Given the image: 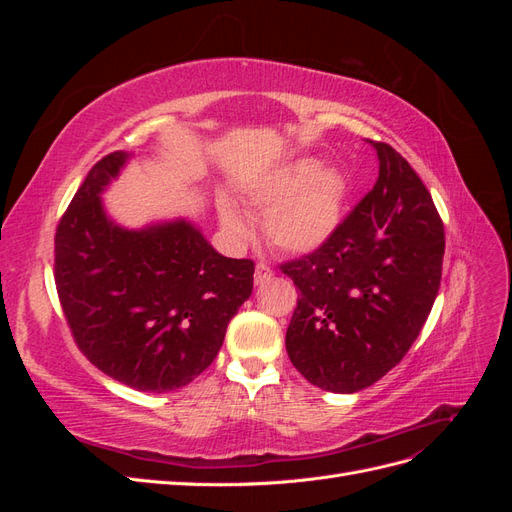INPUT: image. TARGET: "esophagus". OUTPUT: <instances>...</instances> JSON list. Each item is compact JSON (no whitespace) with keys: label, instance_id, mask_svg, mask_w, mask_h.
Returning a JSON list of instances; mask_svg holds the SVG:
<instances>
[{"label":"esophagus","instance_id":"esophagus-1","mask_svg":"<svg viewBox=\"0 0 512 512\" xmlns=\"http://www.w3.org/2000/svg\"><path fill=\"white\" fill-rule=\"evenodd\" d=\"M271 277H273V269L267 265V262H258L256 271H254V282L265 284L267 280H271Z\"/></svg>","mask_w":512,"mask_h":512}]
</instances>
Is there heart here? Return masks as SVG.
<instances>
[{
  "instance_id": "1",
  "label": "heart",
  "mask_w": 512,
  "mask_h": 512,
  "mask_svg": "<svg viewBox=\"0 0 512 512\" xmlns=\"http://www.w3.org/2000/svg\"><path fill=\"white\" fill-rule=\"evenodd\" d=\"M344 179L333 168L301 160L275 170L247 192L250 205L267 211L265 232L277 250L303 254L327 241L342 218ZM220 220L235 237H245L247 220L230 203L220 205Z\"/></svg>"
}]
</instances>
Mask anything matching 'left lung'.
I'll return each mask as SVG.
<instances>
[{"label": "left lung", "mask_w": 512, "mask_h": 512, "mask_svg": "<svg viewBox=\"0 0 512 512\" xmlns=\"http://www.w3.org/2000/svg\"><path fill=\"white\" fill-rule=\"evenodd\" d=\"M378 181L314 252L282 262L301 297L292 365L320 389L356 393L404 359L438 297L444 224L412 166L386 143Z\"/></svg>", "instance_id": "8db88e82"}]
</instances>
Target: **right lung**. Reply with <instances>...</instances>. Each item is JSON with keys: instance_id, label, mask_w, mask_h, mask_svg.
<instances>
[{"instance_id": "add662e5", "label": "right lung", "mask_w": 512, "mask_h": 512, "mask_svg": "<svg viewBox=\"0 0 512 512\" xmlns=\"http://www.w3.org/2000/svg\"><path fill=\"white\" fill-rule=\"evenodd\" d=\"M126 153L89 170L55 232V286L74 344L106 376L145 393L192 382L218 356L254 288V260L218 254L190 222L126 230L100 192Z\"/></svg>"}]
</instances>
